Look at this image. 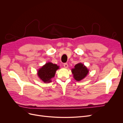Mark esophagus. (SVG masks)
<instances>
[{
    "label": "esophagus",
    "instance_id": "obj_1",
    "mask_svg": "<svg viewBox=\"0 0 123 123\" xmlns=\"http://www.w3.org/2000/svg\"><path fill=\"white\" fill-rule=\"evenodd\" d=\"M64 66L65 68H67L68 67V64H67V63H65V64H64Z\"/></svg>",
    "mask_w": 123,
    "mask_h": 123
}]
</instances>
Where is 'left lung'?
I'll use <instances>...</instances> for the list:
<instances>
[{"label":"left lung","mask_w":123,"mask_h":123,"mask_svg":"<svg viewBox=\"0 0 123 123\" xmlns=\"http://www.w3.org/2000/svg\"><path fill=\"white\" fill-rule=\"evenodd\" d=\"M74 79L80 81L86 77L89 73V69L82 63H78L71 69Z\"/></svg>","instance_id":"obj_1"}]
</instances>
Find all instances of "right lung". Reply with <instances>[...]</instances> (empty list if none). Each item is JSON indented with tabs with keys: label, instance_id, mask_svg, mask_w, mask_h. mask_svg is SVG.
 <instances>
[{
	"label": "right lung",
	"instance_id": "right-lung-1",
	"mask_svg": "<svg viewBox=\"0 0 123 123\" xmlns=\"http://www.w3.org/2000/svg\"><path fill=\"white\" fill-rule=\"evenodd\" d=\"M59 66L56 64L48 62L38 70L37 75L44 83H50L52 81V79L54 77L56 71L59 69Z\"/></svg>",
	"mask_w": 123,
	"mask_h": 123
}]
</instances>
